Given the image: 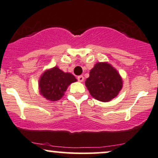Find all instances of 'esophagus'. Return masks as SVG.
Here are the masks:
<instances>
[{
    "mask_svg": "<svg viewBox=\"0 0 158 158\" xmlns=\"http://www.w3.org/2000/svg\"><path fill=\"white\" fill-rule=\"evenodd\" d=\"M77 80H78L79 82H83V80H84V77H83V75H80L77 77Z\"/></svg>",
    "mask_w": 158,
    "mask_h": 158,
    "instance_id": "obj_1",
    "label": "esophagus"
}]
</instances>
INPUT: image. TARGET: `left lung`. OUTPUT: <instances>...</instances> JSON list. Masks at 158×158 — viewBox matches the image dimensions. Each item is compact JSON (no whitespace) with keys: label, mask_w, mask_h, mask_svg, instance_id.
Listing matches in <instances>:
<instances>
[{"label":"left lung","mask_w":158,"mask_h":158,"mask_svg":"<svg viewBox=\"0 0 158 158\" xmlns=\"http://www.w3.org/2000/svg\"><path fill=\"white\" fill-rule=\"evenodd\" d=\"M85 85L94 98L101 102H109L117 97L122 89L123 80L110 64L98 62L90 70Z\"/></svg>","instance_id":"obj_1"}]
</instances>
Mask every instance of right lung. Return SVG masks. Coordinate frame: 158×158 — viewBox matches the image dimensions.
Masks as SVG:
<instances>
[{
    "mask_svg": "<svg viewBox=\"0 0 158 158\" xmlns=\"http://www.w3.org/2000/svg\"><path fill=\"white\" fill-rule=\"evenodd\" d=\"M77 79L69 72H64L57 66L46 70L40 77L39 92L44 98L50 101L61 99L72 83Z\"/></svg>",
    "mask_w": 158,
    "mask_h": 158,
    "instance_id": "1",
    "label": "right lung"
}]
</instances>
